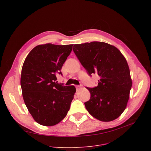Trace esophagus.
I'll return each mask as SVG.
<instances>
[{"label":"esophagus","mask_w":151,"mask_h":151,"mask_svg":"<svg viewBox=\"0 0 151 151\" xmlns=\"http://www.w3.org/2000/svg\"><path fill=\"white\" fill-rule=\"evenodd\" d=\"M80 88H81V86H79V85H77V86H76V90L77 91H79L80 89Z\"/></svg>","instance_id":"esophagus-1"}]
</instances>
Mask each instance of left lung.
<instances>
[{
  "label": "left lung",
  "instance_id": "8db88e82",
  "mask_svg": "<svg viewBox=\"0 0 151 151\" xmlns=\"http://www.w3.org/2000/svg\"><path fill=\"white\" fill-rule=\"evenodd\" d=\"M73 47V52L88 74L97 73L99 76L97 86L87 87L91 98L84 103L86 109L99 121L116 119L126 108L132 85L126 59L115 46L105 42L76 44Z\"/></svg>",
  "mask_w": 151,
  "mask_h": 151
}]
</instances>
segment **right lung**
<instances>
[{
    "instance_id": "add662e5",
    "label": "right lung",
    "mask_w": 151,
    "mask_h": 151,
    "mask_svg": "<svg viewBox=\"0 0 151 151\" xmlns=\"http://www.w3.org/2000/svg\"><path fill=\"white\" fill-rule=\"evenodd\" d=\"M73 45H40L31 50L23 63L21 86L24 101L34 120L42 125L59 123L70 109L76 88L58 83L56 74Z\"/></svg>"
}]
</instances>
